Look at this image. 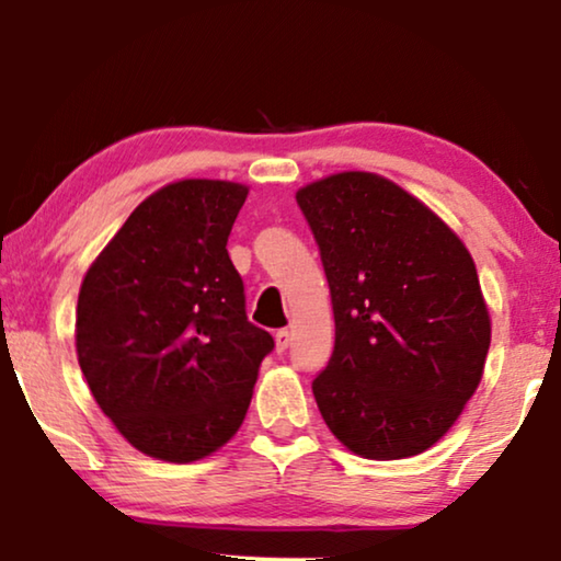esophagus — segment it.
I'll return each instance as SVG.
<instances>
[{
	"label": "esophagus",
	"instance_id": "obj_1",
	"mask_svg": "<svg viewBox=\"0 0 561 561\" xmlns=\"http://www.w3.org/2000/svg\"><path fill=\"white\" fill-rule=\"evenodd\" d=\"M288 344H290V332L288 329H278V332H275V350L286 352Z\"/></svg>",
	"mask_w": 561,
	"mask_h": 561
}]
</instances>
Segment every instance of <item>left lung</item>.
I'll return each mask as SVG.
<instances>
[{
    "mask_svg": "<svg viewBox=\"0 0 561 561\" xmlns=\"http://www.w3.org/2000/svg\"><path fill=\"white\" fill-rule=\"evenodd\" d=\"M319 244L334 352L313 380L329 432L365 459L434 447L482 380L490 311L465 242L398 183L344 171L296 191Z\"/></svg>",
    "mask_w": 561,
    "mask_h": 561,
    "instance_id": "left-lung-1",
    "label": "left lung"
}]
</instances>
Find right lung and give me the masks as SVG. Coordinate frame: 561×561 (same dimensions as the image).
I'll list each match as a JSON object with an SVG mask.
<instances>
[{"label":"right lung","mask_w":561,"mask_h":561,"mask_svg":"<svg viewBox=\"0 0 561 561\" xmlns=\"http://www.w3.org/2000/svg\"><path fill=\"white\" fill-rule=\"evenodd\" d=\"M248 191L234 181L168 183L83 275V378L117 432L163 462H196L232 439L273 350V336L248 321L227 252Z\"/></svg>","instance_id":"1"}]
</instances>
